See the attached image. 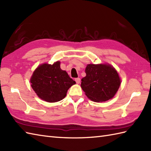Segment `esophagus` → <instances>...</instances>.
Returning a JSON list of instances; mask_svg holds the SVG:
<instances>
[{"label":"esophagus","mask_w":151,"mask_h":151,"mask_svg":"<svg viewBox=\"0 0 151 151\" xmlns=\"http://www.w3.org/2000/svg\"><path fill=\"white\" fill-rule=\"evenodd\" d=\"M75 82H76V83H80V78H76L75 79Z\"/></svg>","instance_id":"34e87169"}]
</instances>
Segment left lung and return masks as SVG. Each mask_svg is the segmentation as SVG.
I'll list each match as a JSON object with an SVG mask.
<instances>
[{"mask_svg":"<svg viewBox=\"0 0 151 151\" xmlns=\"http://www.w3.org/2000/svg\"><path fill=\"white\" fill-rule=\"evenodd\" d=\"M81 87L90 100L102 102L111 99L120 86V78L113 67L107 64H88Z\"/></svg>","mask_w":151,"mask_h":151,"instance_id":"1","label":"left lung"}]
</instances>
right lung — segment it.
I'll list each match as a JSON object with an SVG mask.
<instances>
[{
	"label": "right lung",
	"instance_id": "1",
	"mask_svg": "<svg viewBox=\"0 0 151 151\" xmlns=\"http://www.w3.org/2000/svg\"><path fill=\"white\" fill-rule=\"evenodd\" d=\"M60 62L44 64L36 69L31 76V87L38 96L47 102L62 100L68 90L76 83L65 71L60 67Z\"/></svg>",
	"mask_w": 151,
	"mask_h": 151
}]
</instances>
